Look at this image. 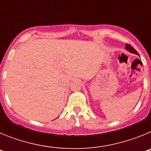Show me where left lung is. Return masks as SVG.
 Returning <instances> with one entry per match:
<instances>
[{
    "mask_svg": "<svg viewBox=\"0 0 151 151\" xmlns=\"http://www.w3.org/2000/svg\"><path fill=\"white\" fill-rule=\"evenodd\" d=\"M125 49H126V50H129V51L130 52V53H132V54H138V53L137 51H136L135 49H134V47H133L132 46V45H129V44H126V45H125Z\"/></svg>",
    "mask_w": 151,
    "mask_h": 151,
    "instance_id": "left-lung-1",
    "label": "left lung"
}]
</instances>
